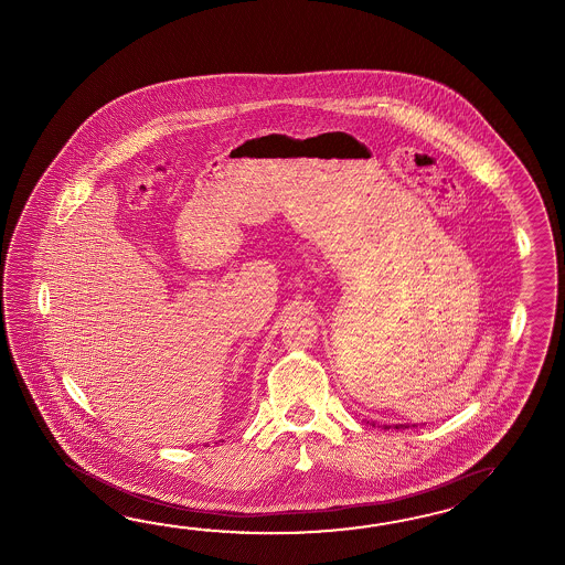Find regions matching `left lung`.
<instances>
[{
    "mask_svg": "<svg viewBox=\"0 0 565 565\" xmlns=\"http://www.w3.org/2000/svg\"><path fill=\"white\" fill-rule=\"evenodd\" d=\"M394 428H406V425H396Z\"/></svg>",
    "mask_w": 565,
    "mask_h": 565,
    "instance_id": "8db88e82",
    "label": "left lung"
}]
</instances>
